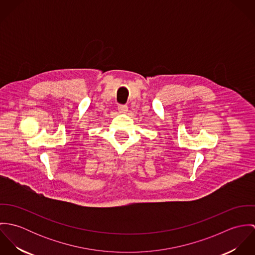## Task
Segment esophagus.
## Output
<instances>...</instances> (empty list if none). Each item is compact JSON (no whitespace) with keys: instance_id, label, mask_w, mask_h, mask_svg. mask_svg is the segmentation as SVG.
Returning a JSON list of instances; mask_svg holds the SVG:
<instances>
[{"instance_id":"esophagus-1","label":"esophagus","mask_w":255,"mask_h":255,"mask_svg":"<svg viewBox=\"0 0 255 255\" xmlns=\"http://www.w3.org/2000/svg\"><path fill=\"white\" fill-rule=\"evenodd\" d=\"M118 109H119V112L122 113V114H126L128 112V110L127 105H119Z\"/></svg>"}]
</instances>
